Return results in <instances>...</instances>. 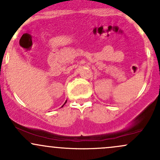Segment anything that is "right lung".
Returning <instances> with one entry per match:
<instances>
[{"mask_svg": "<svg viewBox=\"0 0 160 160\" xmlns=\"http://www.w3.org/2000/svg\"><path fill=\"white\" fill-rule=\"evenodd\" d=\"M66 102H65V104H66ZM64 104H63V105H64Z\"/></svg>", "mask_w": 160, "mask_h": 160, "instance_id": "obj_1", "label": "right lung"}]
</instances>
